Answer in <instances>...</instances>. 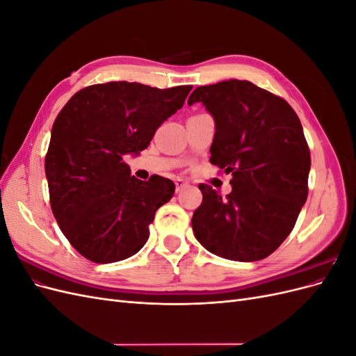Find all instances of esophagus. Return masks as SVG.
<instances>
[{
	"mask_svg": "<svg viewBox=\"0 0 356 356\" xmlns=\"http://www.w3.org/2000/svg\"><path fill=\"white\" fill-rule=\"evenodd\" d=\"M187 187H188V182H186L184 179H181V178L175 179V190H177V193H179L181 190H184Z\"/></svg>",
	"mask_w": 356,
	"mask_h": 356,
	"instance_id": "34e87169",
	"label": "esophagus"
}]
</instances>
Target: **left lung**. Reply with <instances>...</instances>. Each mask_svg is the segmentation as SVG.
<instances>
[{
	"label": "left lung",
	"mask_w": 356,
	"mask_h": 356,
	"mask_svg": "<svg viewBox=\"0 0 356 356\" xmlns=\"http://www.w3.org/2000/svg\"><path fill=\"white\" fill-rule=\"evenodd\" d=\"M195 102L215 122L211 163L233 178L225 197L199 186L203 200L193 213V232L215 255L263 260L294 229L307 199L303 126L286 101L246 80L200 86L188 98V105Z\"/></svg>",
	"instance_id": "8db88e82"
}]
</instances>
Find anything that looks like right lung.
<instances>
[{
    "mask_svg": "<svg viewBox=\"0 0 356 356\" xmlns=\"http://www.w3.org/2000/svg\"><path fill=\"white\" fill-rule=\"evenodd\" d=\"M193 86L157 89L110 81L75 93L58 114L46 154L50 207L62 233L99 264L132 257L145 245L156 211L175 184L131 175L123 157L138 156L175 114Z\"/></svg>",
    "mask_w": 356,
    "mask_h": 356,
    "instance_id": "1",
    "label": "right lung"
}]
</instances>
